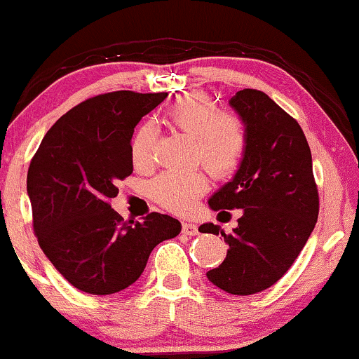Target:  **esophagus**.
I'll return each instance as SVG.
<instances>
[{
	"label": "esophagus",
	"instance_id": "34e87169",
	"mask_svg": "<svg viewBox=\"0 0 359 359\" xmlns=\"http://www.w3.org/2000/svg\"><path fill=\"white\" fill-rule=\"evenodd\" d=\"M182 233L189 235V237H191V235H198V226H196L194 223H189V222L182 223Z\"/></svg>",
	"mask_w": 359,
	"mask_h": 359
}]
</instances>
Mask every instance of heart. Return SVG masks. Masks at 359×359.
<instances>
[{"label": "heart", "mask_w": 359, "mask_h": 359, "mask_svg": "<svg viewBox=\"0 0 359 359\" xmlns=\"http://www.w3.org/2000/svg\"><path fill=\"white\" fill-rule=\"evenodd\" d=\"M168 124L192 137L191 161L203 163L211 175L224 179L233 175L245 158L249 147L245 122L237 114L218 112L206 95H184L167 110ZM156 135L151 124H141L131 140V158L136 167L153 161ZM208 177L203 170L165 172L151 182V196L165 210L189 212L206 194Z\"/></svg>", "instance_id": "heart-1"}]
</instances>
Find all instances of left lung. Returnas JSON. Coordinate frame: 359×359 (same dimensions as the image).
<instances>
[{"label": "left lung", "mask_w": 359, "mask_h": 359, "mask_svg": "<svg viewBox=\"0 0 359 359\" xmlns=\"http://www.w3.org/2000/svg\"><path fill=\"white\" fill-rule=\"evenodd\" d=\"M245 122L249 147L233 180L210 199L215 211L242 210L238 226L224 233L219 224H201V233L224 237L226 257L208 279L238 297L278 283L297 261L318 218V191L312 153L297 119L254 88L231 97Z\"/></svg>", "instance_id": "1"}]
</instances>
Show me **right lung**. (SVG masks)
<instances>
[{"label":"right lung","instance_id":"obj_1","mask_svg":"<svg viewBox=\"0 0 359 359\" xmlns=\"http://www.w3.org/2000/svg\"><path fill=\"white\" fill-rule=\"evenodd\" d=\"M165 97L119 90L86 98L59 117L30 161L35 237L66 281L85 293L131 286L151 250L180 233L182 224L168 215L149 212L131 223L110 208L116 184L133 173L136 124Z\"/></svg>","mask_w":359,"mask_h":359}]
</instances>
